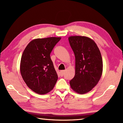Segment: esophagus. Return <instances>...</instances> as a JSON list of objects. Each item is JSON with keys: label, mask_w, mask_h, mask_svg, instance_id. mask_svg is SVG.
<instances>
[{"label": "esophagus", "mask_w": 123, "mask_h": 123, "mask_svg": "<svg viewBox=\"0 0 123 123\" xmlns=\"http://www.w3.org/2000/svg\"><path fill=\"white\" fill-rule=\"evenodd\" d=\"M64 73H65V71H64V70H62V71H60V75H61V77L63 76Z\"/></svg>", "instance_id": "obj_1"}]
</instances>
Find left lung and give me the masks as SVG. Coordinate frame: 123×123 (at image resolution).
Returning <instances> with one entry per match:
<instances>
[{"instance_id": "left-lung-1", "label": "left lung", "mask_w": 123, "mask_h": 123, "mask_svg": "<svg viewBox=\"0 0 123 123\" xmlns=\"http://www.w3.org/2000/svg\"><path fill=\"white\" fill-rule=\"evenodd\" d=\"M75 60V75L70 85L75 92L84 94L92 90L100 80L103 72V60L96 43L86 36L68 38Z\"/></svg>"}]
</instances>
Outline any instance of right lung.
<instances>
[{
    "label": "right lung",
    "instance_id": "add662e5",
    "mask_svg": "<svg viewBox=\"0 0 123 123\" xmlns=\"http://www.w3.org/2000/svg\"><path fill=\"white\" fill-rule=\"evenodd\" d=\"M61 38L35 39L28 43L23 52L20 74L28 87L38 94L44 95L51 91L58 79L50 54Z\"/></svg>",
    "mask_w": 123,
    "mask_h": 123
}]
</instances>
